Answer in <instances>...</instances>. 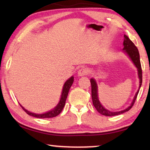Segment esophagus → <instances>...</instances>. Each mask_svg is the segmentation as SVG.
I'll use <instances>...</instances> for the list:
<instances>
[{
    "label": "esophagus",
    "instance_id": "34e87169",
    "mask_svg": "<svg viewBox=\"0 0 150 150\" xmlns=\"http://www.w3.org/2000/svg\"><path fill=\"white\" fill-rule=\"evenodd\" d=\"M87 74H88V70L85 69V68H81V69H80L78 71V75L80 76V77L87 75Z\"/></svg>",
    "mask_w": 150,
    "mask_h": 150
}]
</instances>
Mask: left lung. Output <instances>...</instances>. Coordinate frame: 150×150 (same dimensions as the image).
I'll list each match as a JSON object with an SVG mask.
<instances>
[{
  "label": "left lung",
  "instance_id": "1",
  "mask_svg": "<svg viewBox=\"0 0 150 150\" xmlns=\"http://www.w3.org/2000/svg\"><path fill=\"white\" fill-rule=\"evenodd\" d=\"M123 52L128 55L129 58L131 59L132 62L134 63V65L136 66L137 68V71H138V75L139 80V88L138 91H137L135 96H134V99L132 102L130 104V105L128 106L126 109L124 110L117 111V112H113L110 111L105 108L102 105V104L100 103L99 98H98V85L97 83H96V80L94 78L91 79V96H92V100L93 105L95 106V108L96 109L98 112L101 115L104 116H113L116 115H120L124 112L128 111L134 105L135 100L138 96V94L139 93V88L141 87L142 83V67H141V63L140 60H139V54L138 52V48L134 45V43L129 39V38L126 35H124V42H123Z\"/></svg>",
  "mask_w": 150,
  "mask_h": 150
}]
</instances>
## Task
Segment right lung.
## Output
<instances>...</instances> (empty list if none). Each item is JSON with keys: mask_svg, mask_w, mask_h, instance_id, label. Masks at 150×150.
Returning a JSON list of instances; mask_svg holds the SVG:
<instances>
[{"mask_svg": "<svg viewBox=\"0 0 150 150\" xmlns=\"http://www.w3.org/2000/svg\"><path fill=\"white\" fill-rule=\"evenodd\" d=\"M73 81H74V77H73V76H71V77L69 79H68L65 81V83H64V85H63V87L62 95H61L59 102L58 103V104L55 107L52 109V110L46 112L42 113V114H36L34 112H32L28 111V110H26V109H25L23 106L20 105H20L21 106L22 109L26 112L28 115L30 116H34V117H36L38 118H53V117H55V116H57V115H59L61 112L62 111L63 107H64L65 101H66V99H67V97L68 95V93H69L70 87H71V85H73Z\"/></svg>", "mask_w": 150, "mask_h": 150, "instance_id": "obj_1", "label": "right lung"}]
</instances>
